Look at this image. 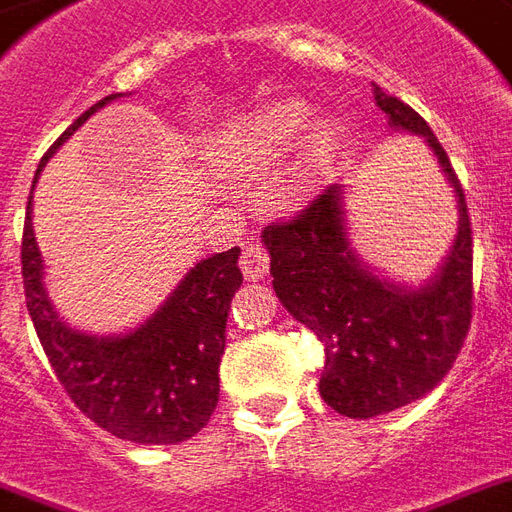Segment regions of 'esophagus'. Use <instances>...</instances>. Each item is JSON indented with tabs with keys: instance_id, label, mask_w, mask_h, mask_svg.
Segmentation results:
<instances>
[{
	"instance_id": "obj_1",
	"label": "esophagus",
	"mask_w": 512,
	"mask_h": 512,
	"mask_svg": "<svg viewBox=\"0 0 512 512\" xmlns=\"http://www.w3.org/2000/svg\"><path fill=\"white\" fill-rule=\"evenodd\" d=\"M242 275L245 281H261L267 270H270V253L264 251L261 245H248L242 253Z\"/></svg>"
}]
</instances>
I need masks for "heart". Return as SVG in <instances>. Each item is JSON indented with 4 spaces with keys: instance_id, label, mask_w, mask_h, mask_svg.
<instances>
[{
    "instance_id": "1",
    "label": "heart",
    "mask_w": 512,
    "mask_h": 512,
    "mask_svg": "<svg viewBox=\"0 0 512 512\" xmlns=\"http://www.w3.org/2000/svg\"><path fill=\"white\" fill-rule=\"evenodd\" d=\"M313 108L302 98H278L231 119L212 136L207 166L229 179H256L278 169L311 124ZM294 155L283 190L300 196L311 190L333 163L341 141V128L330 117L316 119Z\"/></svg>"
}]
</instances>
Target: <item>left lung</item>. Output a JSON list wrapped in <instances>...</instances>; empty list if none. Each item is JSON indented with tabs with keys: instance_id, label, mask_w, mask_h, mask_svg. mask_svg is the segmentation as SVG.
Instances as JSON below:
<instances>
[{
	"instance_id": "8db88e82",
	"label": "left lung",
	"mask_w": 512,
	"mask_h": 512,
	"mask_svg": "<svg viewBox=\"0 0 512 512\" xmlns=\"http://www.w3.org/2000/svg\"><path fill=\"white\" fill-rule=\"evenodd\" d=\"M395 133L420 136L453 188V245L423 283L376 272L349 240L346 185H330L300 218L267 226L272 289L324 346L319 393L338 414L368 420L412 404L453 368L472 322V226L450 158L414 108L376 87Z\"/></svg>"
}]
</instances>
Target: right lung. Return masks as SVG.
I'll return each instance as SVG.
<instances>
[{"mask_svg":"<svg viewBox=\"0 0 512 512\" xmlns=\"http://www.w3.org/2000/svg\"><path fill=\"white\" fill-rule=\"evenodd\" d=\"M117 98L122 92L95 103L54 141L37 166L32 193L48 158L98 108ZM237 259L240 248H231L193 264L158 311L128 333H84L70 327L48 297L29 196L21 242L26 308L73 404L103 431L136 445H177L199 434L218 406L226 319L242 283Z\"/></svg>","mask_w":512,"mask_h":512,"instance_id":"1","label":"right lung"}]
</instances>
